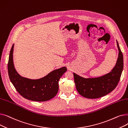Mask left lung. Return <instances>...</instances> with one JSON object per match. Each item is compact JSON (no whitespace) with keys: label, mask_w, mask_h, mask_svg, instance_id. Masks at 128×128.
<instances>
[{"label":"left lung","mask_w":128,"mask_h":128,"mask_svg":"<svg viewBox=\"0 0 128 128\" xmlns=\"http://www.w3.org/2000/svg\"><path fill=\"white\" fill-rule=\"evenodd\" d=\"M119 51L116 64L111 72L96 78H85L73 72L76 88L82 96L88 98H97L110 93L117 86L124 68V58L118 42Z\"/></svg>","instance_id":"8db88e82"}]
</instances>
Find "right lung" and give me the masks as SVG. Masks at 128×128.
I'll return each instance as SVG.
<instances>
[{
    "label": "right lung",
    "instance_id": "obj_1",
    "mask_svg": "<svg viewBox=\"0 0 128 128\" xmlns=\"http://www.w3.org/2000/svg\"><path fill=\"white\" fill-rule=\"evenodd\" d=\"M14 44L9 54L8 64V75L11 82L20 95L25 98L37 102H44L54 97L58 91V81L67 71L66 67L55 70L46 76L31 79L20 76L13 63Z\"/></svg>",
    "mask_w": 128,
    "mask_h": 128
}]
</instances>
